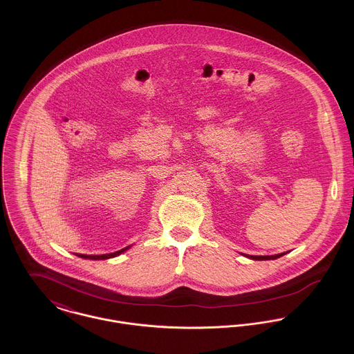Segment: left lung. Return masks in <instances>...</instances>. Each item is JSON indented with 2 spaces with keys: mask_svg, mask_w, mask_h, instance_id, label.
<instances>
[{
  "mask_svg": "<svg viewBox=\"0 0 354 354\" xmlns=\"http://www.w3.org/2000/svg\"><path fill=\"white\" fill-rule=\"evenodd\" d=\"M283 254H285V253L272 254V256H253V254H250L248 257L253 259V260H271V259H278V257H281V256H283Z\"/></svg>",
  "mask_w": 354,
  "mask_h": 354,
  "instance_id": "1",
  "label": "left lung"
}]
</instances>
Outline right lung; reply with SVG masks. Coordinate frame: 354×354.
Instances as JSON below:
<instances>
[{
	"label": "right lung",
	"instance_id": "1",
	"mask_svg": "<svg viewBox=\"0 0 354 354\" xmlns=\"http://www.w3.org/2000/svg\"><path fill=\"white\" fill-rule=\"evenodd\" d=\"M128 250V247L127 248H122V250H120V251H117V252L114 253H106V254H79L80 257H84V259H93V260H103V259H110V257H114V256H118L120 253L124 252V251H127Z\"/></svg>",
	"mask_w": 354,
	"mask_h": 354
}]
</instances>
